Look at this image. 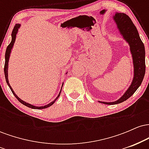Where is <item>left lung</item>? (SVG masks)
<instances>
[{
  "label": "left lung",
  "mask_w": 149,
  "mask_h": 149,
  "mask_svg": "<svg viewBox=\"0 0 149 149\" xmlns=\"http://www.w3.org/2000/svg\"><path fill=\"white\" fill-rule=\"evenodd\" d=\"M113 18L116 22L120 33L130 45L134 66V77L129 88L124 95L117 101L113 102L99 101L100 103L109 105L120 104L130 98L141 85L146 71L144 45L141 41L138 31L132 22L131 19L124 13H116Z\"/></svg>",
  "instance_id": "8db88e82"
}]
</instances>
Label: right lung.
I'll return each instance as SVG.
<instances>
[{"mask_svg":"<svg viewBox=\"0 0 149 149\" xmlns=\"http://www.w3.org/2000/svg\"><path fill=\"white\" fill-rule=\"evenodd\" d=\"M20 26L21 24H16L15 26L14 29H13V32H12V40H11V42L9 44V45L7 47V49H6V56H5V59H6V62H5V66H4V73H5V77H6V82H7V84H8V86L10 87V90H11L12 92H13V95H15V97H16L17 99L19 100V102H21L22 104H24V105L26 106V107H29V108H31V109H46V108L50 107V106H52L53 104L55 102V101L57 100L58 98L59 97V95H60V93H61V89H62V86H63V83L62 84V86H61V90L60 92H59V95H58V96L56 97L55 100L54 101H52V102H50V103L47 104V105H45V106H42V107H36V106H33L32 105V104H29V103H26V102H24V101L22 100L17 95L15 94V92L13 91V88H12V87L10 86V83H9V80H8V62H9V59H10V53H11V50L12 49H13V45H14V43L15 42V40H16V36H17V32H18V29H19Z\"/></svg>","mask_w":149,"mask_h":149,"instance_id":"right-lung-1","label":"right lung"}]
</instances>
